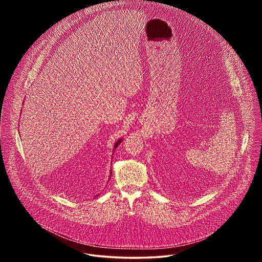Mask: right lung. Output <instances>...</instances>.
Listing matches in <instances>:
<instances>
[{"instance_id":"add662e5","label":"right lung","mask_w":262,"mask_h":262,"mask_svg":"<svg viewBox=\"0 0 262 262\" xmlns=\"http://www.w3.org/2000/svg\"><path fill=\"white\" fill-rule=\"evenodd\" d=\"M121 141H122V139H120V140H118L116 143H115V145H114V149H116V147L121 143Z\"/></svg>"}]
</instances>
